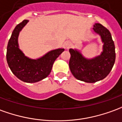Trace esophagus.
<instances>
[{"mask_svg": "<svg viewBox=\"0 0 122 122\" xmlns=\"http://www.w3.org/2000/svg\"><path fill=\"white\" fill-rule=\"evenodd\" d=\"M71 46V42L69 41H67L65 43V48L68 49V48H69Z\"/></svg>", "mask_w": 122, "mask_h": 122, "instance_id": "obj_1", "label": "esophagus"}]
</instances>
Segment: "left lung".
Listing matches in <instances>:
<instances>
[{"label":"left lung","instance_id":"1","mask_svg":"<svg viewBox=\"0 0 122 122\" xmlns=\"http://www.w3.org/2000/svg\"><path fill=\"white\" fill-rule=\"evenodd\" d=\"M93 30L100 35L104 42L103 51L100 56L87 59L78 51L69 49V68L73 76L78 80L91 83L104 79L111 71L116 59L114 43L110 31L99 23L95 24Z\"/></svg>","mask_w":122,"mask_h":122}]
</instances>
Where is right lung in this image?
Returning <instances> with one entry per match:
<instances>
[{
	"instance_id": "obj_1",
	"label": "right lung",
	"mask_w": 122,
	"mask_h": 122,
	"mask_svg": "<svg viewBox=\"0 0 122 122\" xmlns=\"http://www.w3.org/2000/svg\"><path fill=\"white\" fill-rule=\"evenodd\" d=\"M28 22V20H23L12 31L8 43L6 60L12 72L17 78L25 82L32 83L40 81L49 75L54 61L64 49L52 50L37 59L25 57L18 48V37L20 31Z\"/></svg>"
}]
</instances>
